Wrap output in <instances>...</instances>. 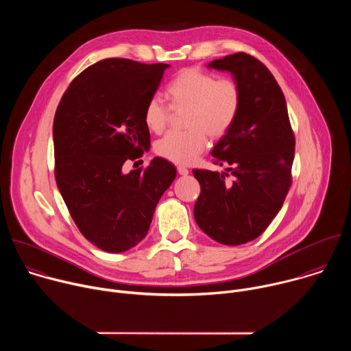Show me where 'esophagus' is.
<instances>
[{"mask_svg":"<svg viewBox=\"0 0 351 351\" xmlns=\"http://www.w3.org/2000/svg\"><path fill=\"white\" fill-rule=\"evenodd\" d=\"M178 173H179L180 176H187V175H189V169L184 168V167H178Z\"/></svg>","mask_w":351,"mask_h":351,"instance_id":"1","label":"esophagus"}]
</instances>
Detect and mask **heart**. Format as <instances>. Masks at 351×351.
I'll list each match as a JSON object with an SVG mask.
<instances>
[{
  "instance_id": "1",
  "label": "heart",
  "mask_w": 351,
  "mask_h": 351,
  "mask_svg": "<svg viewBox=\"0 0 351 351\" xmlns=\"http://www.w3.org/2000/svg\"><path fill=\"white\" fill-rule=\"evenodd\" d=\"M169 106L158 95L148 99L144 123L161 133L169 125L172 110L183 114L184 132H171L156 144V153L173 164L189 165L204 153L208 138L223 137L236 122L241 107V88L233 79H217L195 68L183 69L167 87Z\"/></svg>"
}]
</instances>
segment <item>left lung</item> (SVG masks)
<instances>
[{
  "instance_id": "left-lung-1",
  "label": "left lung",
  "mask_w": 351,
  "mask_h": 351,
  "mask_svg": "<svg viewBox=\"0 0 351 351\" xmlns=\"http://www.w3.org/2000/svg\"><path fill=\"white\" fill-rule=\"evenodd\" d=\"M228 71L241 88V107L230 130L213 148L215 165L227 172L193 169L202 191L194 219L221 244L239 245L257 239L283 206L291 186L294 133L286 99L268 68L245 53L210 65Z\"/></svg>"
}]
</instances>
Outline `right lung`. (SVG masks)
Listing matches in <instances>:
<instances>
[{
  "label": "right lung",
  "instance_id": "obj_1",
  "mask_svg": "<svg viewBox=\"0 0 351 351\" xmlns=\"http://www.w3.org/2000/svg\"><path fill=\"white\" fill-rule=\"evenodd\" d=\"M168 66L98 61L72 80L56 112L57 186L80 233L107 253H123L144 239L176 178L161 157L123 172L126 161L149 148L144 108Z\"/></svg>",
  "mask_w": 351,
  "mask_h": 351
}]
</instances>
